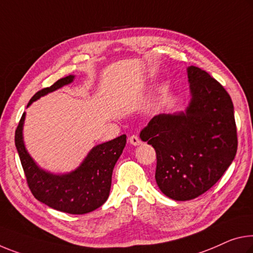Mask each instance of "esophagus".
Returning <instances> with one entry per match:
<instances>
[{
  "label": "esophagus",
  "instance_id": "34e87169",
  "mask_svg": "<svg viewBox=\"0 0 253 253\" xmlns=\"http://www.w3.org/2000/svg\"><path fill=\"white\" fill-rule=\"evenodd\" d=\"M128 141L131 144V145H139V144H142V141L139 139V137L137 135H131L129 138H128Z\"/></svg>",
  "mask_w": 253,
  "mask_h": 253
}]
</instances>
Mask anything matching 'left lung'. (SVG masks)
<instances>
[{"mask_svg": "<svg viewBox=\"0 0 253 253\" xmlns=\"http://www.w3.org/2000/svg\"><path fill=\"white\" fill-rule=\"evenodd\" d=\"M191 100L186 112L158 115L141 131L156 152L155 180L174 200L194 199L222 178L238 150L234 107L222 84L188 67Z\"/></svg>", "mask_w": 253, "mask_h": 253, "instance_id": "1", "label": "left lung"}]
</instances>
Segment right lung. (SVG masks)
Segmentation results:
<instances>
[{"label":"right lung","instance_id":"add662e5","mask_svg":"<svg viewBox=\"0 0 253 253\" xmlns=\"http://www.w3.org/2000/svg\"><path fill=\"white\" fill-rule=\"evenodd\" d=\"M73 79V75H69L38 91L27 107L42 95L71 83ZM25 117L23 112L15 129L14 142L28 187L35 198L56 211L76 215L90 213L103 205L109 197L112 171L126 145V135L94 146L81 166L71 173L53 174L40 169L28 154L22 137Z\"/></svg>","mask_w":253,"mask_h":253}]
</instances>
